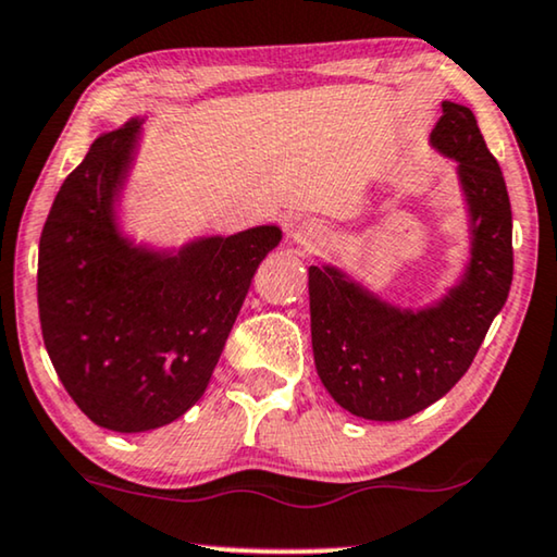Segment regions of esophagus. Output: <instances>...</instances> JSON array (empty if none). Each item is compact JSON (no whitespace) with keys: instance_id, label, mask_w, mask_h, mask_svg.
I'll return each mask as SVG.
<instances>
[{"instance_id":"obj_1","label":"esophagus","mask_w":557,"mask_h":557,"mask_svg":"<svg viewBox=\"0 0 557 557\" xmlns=\"http://www.w3.org/2000/svg\"><path fill=\"white\" fill-rule=\"evenodd\" d=\"M289 239H293V245L300 249V252H315L327 242V230L323 222H318V219H305L293 230L289 234Z\"/></svg>"}]
</instances>
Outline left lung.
<instances>
[{
    "mask_svg": "<svg viewBox=\"0 0 557 557\" xmlns=\"http://www.w3.org/2000/svg\"><path fill=\"white\" fill-rule=\"evenodd\" d=\"M429 146L457 161L469 216L461 275L421 308L396 305L338 264H310V335L327 394L360 419L401 421L472 366L512 285V209L499 163L467 106L442 103Z\"/></svg>",
    "mask_w": 557,
    "mask_h": 557,
    "instance_id": "left-lung-1",
    "label": "left lung"
}]
</instances>
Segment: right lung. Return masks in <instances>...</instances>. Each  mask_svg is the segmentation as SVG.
Returning <instances> with one entry per match:
<instances>
[{"label":"right lung","instance_id":"1","mask_svg":"<svg viewBox=\"0 0 557 557\" xmlns=\"http://www.w3.org/2000/svg\"><path fill=\"white\" fill-rule=\"evenodd\" d=\"M144 121L92 140L52 201L37 260L47 356L77 409L121 434L166 426L199 401L249 282L282 239L277 224L178 247L125 232Z\"/></svg>","mask_w":557,"mask_h":557}]
</instances>
